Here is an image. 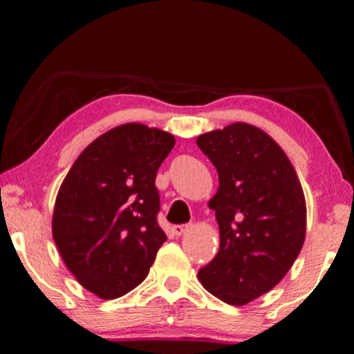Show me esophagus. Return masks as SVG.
Segmentation results:
<instances>
[{
	"mask_svg": "<svg viewBox=\"0 0 354 354\" xmlns=\"http://www.w3.org/2000/svg\"><path fill=\"white\" fill-rule=\"evenodd\" d=\"M188 229H190V225H188V224H182V225H174V227H172V232H174V234H176L177 236H182L183 234H185V232H187Z\"/></svg>",
	"mask_w": 354,
	"mask_h": 354,
	"instance_id": "1",
	"label": "esophagus"
}]
</instances>
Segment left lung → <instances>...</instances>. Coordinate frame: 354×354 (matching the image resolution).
<instances>
[{"label":"left lung","instance_id":"8db88e82","mask_svg":"<svg viewBox=\"0 0 354 354\" xmlns=\"http://www.w3.org/2000/svg\"><path fill=\"white\" fill-rule=\"evenodd\" d=\"M196 145L219 174L209 201L221 246L198 279L234 306L272 290L298 258L306 235V201L283 149L263 130L235 122L203 133Z\"/></svg>","mask_w":354,"mask_h":354}]
</instances>
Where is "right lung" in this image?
Here are the masks:
<instances>
[{"instance_id": "right-lung-1", "label": "right lung", "mask_w": 354, "mask_h": 354, "mask_svg": "<svg viewBox=\"0 0 354 354\" xmlns=\"http://www.w3.org/2000/svg\"><path fill=\"white\" fill-rule=\"evenodd\" d=\"M174 145L164 130L119 125L91 142L61 183L53 239L67 269L101 299L142 283L167 240L154 180Z\"/></svg>"}]
</instances>
